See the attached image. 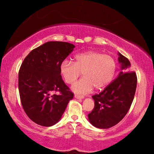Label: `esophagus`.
Segmentation results:
<instances>
[{
  "label": "esophagus",
  "instance_id": "obj_1",
  "mask_svg": "<svg viewBox=\"0 0 154 154\" xmlns=\"http://www.w3.org/2000/svg\"><path fill=\"white\" fill-rule=\"evenodd\" d=\"M74 97L75 99H83L84 98V96L79 95V94H75Z\"/></svg>",
  "mask_w": 154,
  "mask_h": 154
}]
</instances>
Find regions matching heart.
Here are the masks:
<instances>
[{"mask_svg": "<svg viewBox=\"0 0 154 154\" xmlns=\"http://www.w3.org/2000/svg\"><path fill=\"white\" fill-rule=\"evenodd\" d=\"M116 62L109 54L96 50H89L75 55L74 63L64 60L60 72L65 83L72 84L81 74L83 78L73 84L71 89L79 94H88L94 87L96 90L106 88L114 76Z\"/></svg>", "mask_w": 154, "mask_h": 154, "instance_id": "heart-1", "label": "heart"}]
</instances>
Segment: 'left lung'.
Wrapping results in <instances>:
<instances>
[{"instance_id": "1", "label": "left lung", "mask_w": 154, "mask_h": 154, "mask_svg": "<svg viewBox=\"0 0 154 154\" xmlns=\"http://www.w3.org/2000/svg\"><path fill=\"white\" fill-rule=\"evenodd\" d=\"M119 56L121 66L119 75L102 92L92 97L94 107L88 114V119L92 125L101 129L113 127L125 117L135 94L136 73L130 71L128 59L119 52Z\"/></svg>"}]
</instances>
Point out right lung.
<instances>
[{
  "instance_id": "1",
  "label": "right lung",
  "mask_w": 154,
  "mask_h": 154,
  "mask_svg": "<svg viewBox=\"0 0 154 154\" xmlns=\"http://www.w3.org/2000/svg\"><path fill=\"white\" fill-rule=\"evenodd\" d=\"M74 48L66 42H47L33 50L21 65L18 79L21 103L36 124L50 127L58 123L73 97L62 79L60 66ZM56 91L60 94H54Z\"/></svg>"
}]
</instances>
